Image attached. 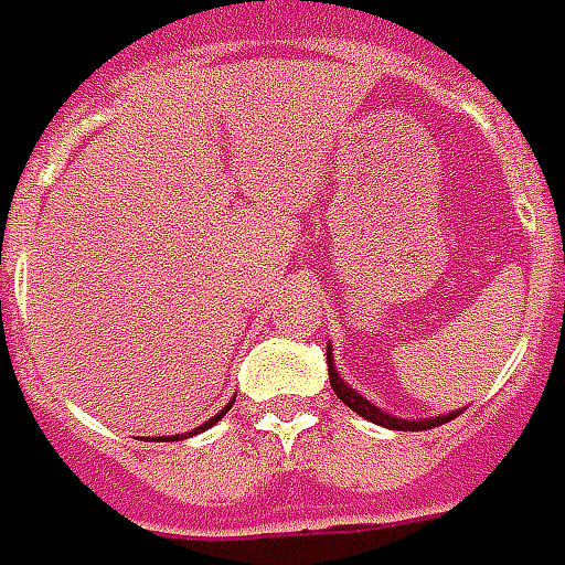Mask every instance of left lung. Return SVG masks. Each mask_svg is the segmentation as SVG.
Segmentation results:
<instances>
[{"mask_svg":"<svg viewBox=\"0 0 565 565\" xmlns=\"http://www.w3.org/2000/svg\"><path fill=\"white\" fill-rule=\"evenodd\" d=\"M328 380H331V390L338 395L340 402L347 404V407H353L359 417L371 419V423H377V426H386V429H398V431H423V429H435V426H441V423H450L456 414H447V417H435V419H417V423H411V419H398V417H390V414H383L380 407L362 398L359 392L350 390L343 380L338 377V371L331 365V353H328Z\"/></svg>","mask_w":565,"mask_h":565,"instance_id":"left-lung-1","label":"left lung"}]
</instances>
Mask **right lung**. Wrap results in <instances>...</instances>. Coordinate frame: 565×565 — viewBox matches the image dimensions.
I'll use <instances>...</instances> for the list:
<instances>
[{"label":"right lung","mask_w":565,"mask_h":565,"mask_svg":"<svg viewBox=\"0 0 565 565\" xmlns=\"http://www.w3.org/2000/svg\"><path fill=\"white\" fill-rule=\"evenodd\" d=\"M227 411H231V404H227L225 411H222V414H218V417H212V419H206V423H203V426H200V429H194V431H203V429H210V426H215V423H218V419L225 417ZM194 431H188V435H194ZM163 441H167V438H163Z\"/></svg>","instance_id":"obj_1"}]
</instances>
